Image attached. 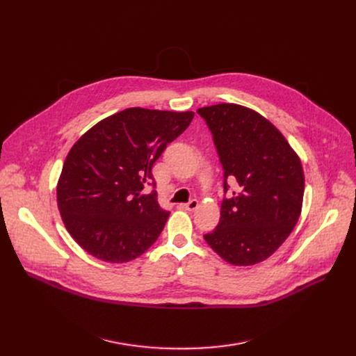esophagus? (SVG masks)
<instances>
[{"mask_svg":"<svg viewBox=\"0 0 356 356\" xmlns=\"http://www.w3.org/2000/svg\"><path fill=\"white\" fill-rule=\"evenodd\" d=\"M197 207H199V202L196 199H192L191 202L181 204V208L186 211H195V209H197Z\"/></svg>","mask_w":356,"mask_h":356,"instance_id":"obj_1","label":"esophagus"}]
</instances>
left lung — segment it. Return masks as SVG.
<instances>
[{"mask_svg": "<svg viewBox=\"0 0 356 356\" xmlns=\"http://www.w3.org/2000/svg\"><path fill=\"white\" fill-rule=\"evenodd\" d=\"M209 127L223 170L236 189L220 204L218 227L204 234L209 247L229 264L254 266L291 234L302 212L305 175L283 134L258 112L236 104L199 108Z\"/></svg>", "mask_w": 356, "mask_h": 356, "instance_id": "8db88e82", "label": "left lung"}]
</instances>
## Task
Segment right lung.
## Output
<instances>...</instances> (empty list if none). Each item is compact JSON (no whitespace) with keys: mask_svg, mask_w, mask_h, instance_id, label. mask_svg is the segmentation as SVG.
<instances>
[{"mask_svg":"<svg viewBox=\"0 0 356 356\" xmlns=\"http://www.w3.org/2000/svg\"><path fill=\"white\" fill-rule=\"evenodd\" d=\"M195 112L128 108L93 125L65 160L58 207L72 238L106 263H127L157 241L168 213L152 168Z\"/></svg>","mask_w":356,"mask_h":356,"instance_id":"1","label":"right lung"}]
</instances>
